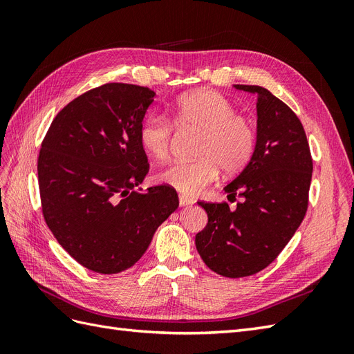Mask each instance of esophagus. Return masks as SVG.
Segmentation results:
<instances>
[{
    "mask_svg": "<svg viewBox=\"0 0 354 354\" xmlns=\"http://www.w3.org/2000/svg\"><path fill=\"white\" fill-rule=\"evenodd\" d=\"M178 202H180V207H187V205H192V203H194V199L189 198V196H185V195H180Z\"/></svg>",
    "mask_w": 354,
    "mask_h": 354,
    "instance_id": "1",
    "label": "esophagus"
}]
</instances>
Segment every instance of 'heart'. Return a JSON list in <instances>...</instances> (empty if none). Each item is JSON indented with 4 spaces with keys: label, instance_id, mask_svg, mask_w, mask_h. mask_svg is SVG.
Listing matches in <instances>:
<instances>
[{
    "label": "heart",
    "instance_id": "b5f03b06",
    "mask_svg": "<svg viewBox=\"0 0 354 354\" xmlns=\"http://www.w3.org/2000/svg\"><path fill=\"white\" fill-rule=\"evenodd\" d=\"M172 127L167 118L151 115L138 128L143 151L156 160L169 155L174 128L199 131L196 160L173 162L158 173L159 183L183 195H196L224 174H238L250 164L255 151L257 134L252 122L238 115L234 104L212 90H198L180 97L169 108Z\"/></svg>",
    "mask_w": 354,
    "mask_h": 354
}]
</instances>
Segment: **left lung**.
Wrapping results in <instances>:
<instances>
[{"mask_svg":"<svg viewBox=\"0 0 354 354\" xmlns=\"http://www.w3.org/2000/svg\"><path fill=\"white\" fill-rule=\"evenodd\" d=\"M234 88L257 94L255 151L242 173L224 187L239 196L229 203L198 202L208 224L195 238L196 250L212 272L243 277L266 269L301 224L312 181L313 160L298 116L260 85Z\"/></svg>","mask_w":354,"mask_h":354,"instance_id":"obj_1","label":"left lung"}]
</instances>
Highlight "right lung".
I'll list each match as a JSON object with an SVG mask.
<instances>
[{"label": "right lung", "instance_id": "obj_1", "mask_svg": "<svg viewBox=\"0 0 354 354\" xmlns=\"http://www.w3.org/2000/svg\"><path fill=\"white\" fill-rule=\"evenodd\" d=\"M153 97L140 85H100L68 103L41 145L44 220L63 250L95 273L130 269L178 207L169 186L136 190L149 173L138 128Z\"/></svg>", "mask_w": 354, "mask_h": 354}]
</instances>
